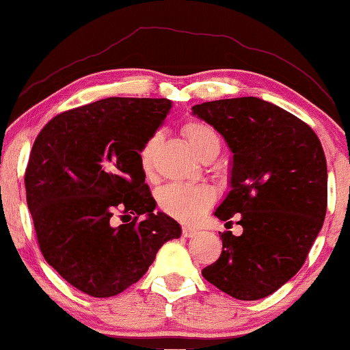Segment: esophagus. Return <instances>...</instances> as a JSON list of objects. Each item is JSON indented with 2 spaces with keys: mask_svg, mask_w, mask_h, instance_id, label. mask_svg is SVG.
I'll list each match as a JSON object with an SVG mask.
<instances>
[{
  "mask_svg": "<svg viewBox=\"0 0 350 350\" xmlns=\"http://www.w3.org/2000/svg\"><path fill=\"white\" fill-rule=\"evenodd\" d=\"M198 233H199V231L191 228V226H183V236H185V238H193V236H196Z\"/></svg>",
  "mask_w": 350,
  "mask_h": 350,
  "instance_id": "1",
  "label": "esophagus"
}]
</instances>
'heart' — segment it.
<instances>
[{
    "label": "heart",
    "mask_w": 350,
    "mask_h": 350,
    "mask_svg": "<svg viewBox=\"0 0 350 350\" xmlns=\"http://www.w3.org/2000/svg\"><path fill=\"white\" fill-rule=\"evenodd\" d=\"M183 135L199 157H215L220 152L221 138L214 126L206 122L191 120L183 126ZM161 136L154 133L139 149V165L146 175L152 174L154 152ZM215 201V189L204 183H170L157 193V204L165 214L181 221H193Z\"/></svg>",
    "instance_id": "b5f03b06"
}]
</instances>
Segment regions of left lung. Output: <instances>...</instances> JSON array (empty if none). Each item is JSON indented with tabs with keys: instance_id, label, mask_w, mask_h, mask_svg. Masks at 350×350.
I'll list each match as a JSON object with an SVG mask.
<instances>
[{
	"instance_id": "left-lung-1",
	"label": "left lung",
	"mask_w": 350,
	"mask_h": 350,
	"mask_svg": "<svg viewBox=\"0 0 350 350\" xmlns=\"http://www.w3.org/2000/svg\"><path fill=\"white\" fill-rule=\"evenodd\" d=\"M193 114L233 152L231 191L215 217L239 214L243 226L241 236L220 233V257L202 276L239 301L270 296L301 270L323 226L328 172L319 136L291 112L254 96L196 104Z\"/></svg>"
}]
</instances>
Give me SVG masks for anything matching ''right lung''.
<instances>
[{"mask_svg": "<svg viewBox=\"0 0 350 350\" xmlns=\"http://www.w3.org/2000/svg\"><path fill=\"white\" fill-rule=\"evenodd\" d=\"M172 103L107 98L53 117L36 136L25 193L46 262L79 291L116 296L146 273L162 244L180 238L157 212L139 149ZM129 224L116 226L113 215Z\"/></svg>", "mask_w": 350, "mask_h": 350, "instance_id": "obj_1", "label": "right lung"}]
</instances>
